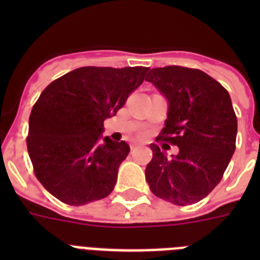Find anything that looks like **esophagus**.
<instances>
[{
	"label": "esophagus",
	"mask_w": 260,
	"mask_h": 260,
	"mask_svg": "<svg viewBox=\"0 0 260 260\" xmlns=\"http://www.w3.org/2000/svg\"><path fill=\"white\" fill-rule=\"evenodd\" d=\"M139 146V143H138V142H132V143H130V148H132V150H134L135 147H138Z\"/></svg>",
	"instance_id": "34e87169"
}]
</instances>
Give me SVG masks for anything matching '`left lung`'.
<instances>
[{
	"label": "left lung",
	"instance_id": "8db88e82",
	"mask_svg": "<svg viewBox=\"0 0 260 260\" xmlns=\"http://www.w3.org/2000/svg\"><path fill=\"white\" fill-rule=\"evenodd\" d=\"M151 82L168 100V118L156 141L180 152L168 158L151 144L152 160L146 180L156 197L177 206L206 198L221 181L236 150L237 117L221 84L198 69L165 66L148 71Z\"/></svg>",
	"mask_w": 260,
	"mask_h": 260
}]
</instances>
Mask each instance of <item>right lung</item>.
<instances>
[{"instance_id": "obj_1", "label": "right lung", "mask_w": 260, "mask_h": 260, "mask_svg": "<svg viewBox=\"0 0 260 260\" xmlns=\"http://www.w3.org/2000/svg\"><path fill=\"white\" fill-rule=\"evenodd\" d=\"M147 71L84 66L41 92L29 116L27 150L36 178L58 201L83 206L113 191L130 147L102 141L104 121L116 116Z\"/></svg>"}]
</instances>
